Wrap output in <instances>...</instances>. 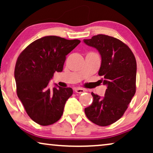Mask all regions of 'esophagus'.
<instances>
[{
	"mask_svg": "<svg viewBox=\"0 0 153 153\" xmlns=\"http://www.w3.org/2000/svg\"><path fill=\"white\" fill-rule=\"evenodd\" d=\"M74 91L76 93H82L85 91V90L81 88H74Z\"/></svg>",
	"mask_w": 153,
	"mask_h": 153,
	"instance_id": "esophagus-1",
	"label": "esophagus"
}]
</instances>
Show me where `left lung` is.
Here are the masks:
<instances>
[{"label":"left lung","instance_id":"1","mask_svg":"<svg viewBox=\"0 0 153 153\" xmlns=\"http://www.w3.org/2000/svg\"><path fill=\"white\" fill-rule=\"evenodd\" d=\"M83 42L101 55L98 74L107 86L103 97L91 93L93 103L85 114L95 124L108 126L123 116L136 93L137 61L128 46L114 37L100 34Z\"/></svg>","mask_w":153,"mask_h":153}]
</instances>
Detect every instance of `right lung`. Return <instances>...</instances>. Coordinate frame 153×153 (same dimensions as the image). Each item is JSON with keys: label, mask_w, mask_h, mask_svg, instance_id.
I'll use <instances>...</instances> for the list:
<instances>
[{"label": "right lung", "mask_w": 153, "mask_h": 153, "mask_svg": "<svg viewBox=\"0 0 153 153\" xmlns=\"http://www.w3.org/2000/svg\"><path fill=\"white\" fill-rule=\"evenodd\" d=\"M80 42L45 36L30 44L19 56L14 69L16 93L27 114L37 124L47 126L61 118L72 89L56 84L50 90L48 84L54 72H62L66 56Z\"/></svg>", "instance_id": "obj_1"}]
</instances>
